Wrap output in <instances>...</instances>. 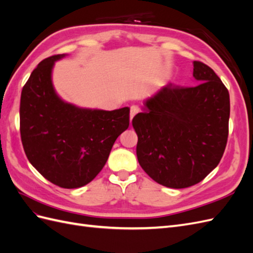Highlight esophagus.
<instances>
[{"instance_id": "1", "label": "esophagus", "mask_w": 253, "mask_h": 253, "mask_svg": "<svg viewBox=\"0 0 253 253\" xmlns=\"http://www.w3.org/2000/svg\"><path fill=\"white\" fill-rule=\"evenodd\" d=\"M139 112V108L138 106H136V105H133V106H131V110H129V119H131V121H132V119L134 118V116L135 115Z\"/></svg>"}]
</instances>
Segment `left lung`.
I'll return each mask as SVG.
<instances>
[{
    "label": "left lung",
    "instance_id": "1",
    "mask_svg": "<svg viewBox=\"0 0 253 253\" xmlns=\"http://www.w3.org/2000/svg\"><path fill=\"white\" fill-rule=\"evenodd\" d=\"M197 85L167 84L133 118L138 163L152 179L173 189L202 181L226 149L230 98L211 67L193 62Z\"/></svg>",
    "mask_w": 253,
    "mask_h": 253
}]
</instances>
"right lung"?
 Masks as SVG:
<instances>
[{
  "label": "right lung",
  "instance_id": "1",
  "mask_svg": "<svg viewBox=\"0 0 253 253\" xmlns=\"http://www.w3.org/2000/svg\"><path fill=\"white\" fill-rule=\"evenodd\" d=\"M44 59L23 86L20 133L25 154L43 177L65 189L80 188L102 170L117 137L129 125V109H81L61 99L51 82L57 60Z\"/></svg>",
  "mask_w": 253,
  "mask_h": 253
}]
</instances>
